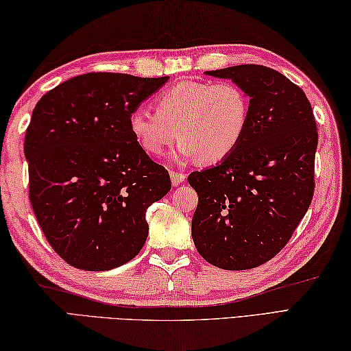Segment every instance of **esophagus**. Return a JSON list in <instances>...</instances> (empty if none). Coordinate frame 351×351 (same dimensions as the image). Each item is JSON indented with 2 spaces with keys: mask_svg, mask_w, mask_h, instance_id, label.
I'll list each match as a JSON object with an SVG mask.
<instances>
[{
  "mask_svg": "<svg viewBox=\"0 0 351 351\" xmlns=\"http://www.w3.org/2000/svg\"><path fill=\"white\" fill-rule=\"evenodd\" d=\"M185 178H187V175L185 173H178V171H170V180H171V184L173 185H180L181 182L185 181Z\"/></svg>",
  "mask_w": 351,
  "mask_h": 351,
  "instance_id": "esophagus-1",
  "label": "esophagus"
}]
</instances>
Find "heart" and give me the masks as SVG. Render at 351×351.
Instances as JSON below:
<instances>
[{
    "label": "heart",
    "mask_w": 351,
    "mask_h": 351,
    "mask_svg": "<svg viewBox=\"0 0 351 351\" xmlns=\"http://www.w3.org/2000/svg\"><path fill=\"white\" fill-rule=\"evenodd\" d=\"M250 121V98L230 81H181L155 99V113L132 110L128 126L147 155L158 156L178 136V162L214 164L228 158L241 143Z\"/></svg>",
    "instance_id": "1"
}]
</instances>
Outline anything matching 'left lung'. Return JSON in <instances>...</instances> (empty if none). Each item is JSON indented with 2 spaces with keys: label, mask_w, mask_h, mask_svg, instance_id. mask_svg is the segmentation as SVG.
Returning <instances> with one entry per match:
<instances>
[{
  "label": "left lung",
  "mask_w": 351,
  "mask_h": 351,
  "mask_svg": "<svg viewBox=\"0 0 351 351\" xmlns=\"http://www.w3.org/2000/svg\"><path fill=\"white\" fill-rule=\"evenodd\" d=\"M250 98L241 143L215 166L193 171L199 204L191 237L206 263L223 270L263 265L283 249L314 195L318 132L299 86L261 64L206 71Z\"/></svg>",
  "instance_id": "obj_1"
}]
</instances>
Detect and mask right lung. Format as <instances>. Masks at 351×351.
I'll return each mask as SVG.
<instances>
[{
  "label": "right lung",
  "instance_id": "obj_1",
  "mask_svg": "<svg viewBox=\"0 0 351 351\" xmlns=\"http://www.w3.org/2000/svg\"><path fill=\"white\" fill-rule=\"evenodd\" d=\"M167 80L84 73L36 104L24 143L29 202L48 243L72 267L113 270L145 245L147 208L171 184L136 143L128 119Z\"/></svg>",
  "mask_w": 351,
  "mask_h": 351
}]
</instances>
